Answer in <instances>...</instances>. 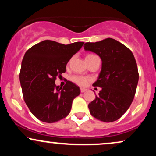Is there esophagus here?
I'll list each match as a JSON object with an SVG mask.
<instances>
[{"instance_id": "34e87169", "label": "esophagus", "mask_w": 156, "mask_h": 156, "mask_svg": "<svg viewBox=\"0 0 156 156\" xmlns=\"http://www.w3.org/2000/svg\"><path fill=\"white\" fill-rule=\"evenodd\" d=\"M80 92L83 93V92H85L87 90V89H85V88H80Z\"/></svg>"}]
</instances>
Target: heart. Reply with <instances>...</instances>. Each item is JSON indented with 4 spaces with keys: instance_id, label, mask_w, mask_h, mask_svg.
<instances>
[{
    "instance_id": "obj_1",
    "label": "heart",
    "mask_w": 156,
    "mask_h": 156,
    "mask_svg": "<svg viewBox=\"0 0 156 156\" xmlns=\"http://www.w3.org/2000/svg\"><path fill=\"white\" fill-rule=\"evenodd\" d=\"M92 55H95L93 54H89L86 56V58H89V57L92 56ZM85 58V59H86ZM72 80L74 83H76L78 85L81 86V87H84L88 83V82L90 80V78L87 76H74L72 78Z\"/></svg>"
}]
</instances>
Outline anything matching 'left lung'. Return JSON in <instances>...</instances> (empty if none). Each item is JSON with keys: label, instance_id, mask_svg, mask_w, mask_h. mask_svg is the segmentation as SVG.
<instances>
[{"label": "left lung", "instance_id": "left-lung-1", "mask_svg": "<svg viewBox=\"0 0 156 156\" xmlns=\"http://www.w3.org/2000/svg\"><path fill=\"white\" fill-rule=\"evenodd\" d=\"M83 47L102 60L98 79L93 83L101 90L88 105L90 114L105 122L117 120L129 108L136 90L139 72L133 54L112 38L87 42Z\"/></svg>", "mask_w": 156, "mask_h": 156}]
</instances>
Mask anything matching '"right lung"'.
<instances>
[{"label": "right lung", "instance_id": "obj_1", "mask_svg": "<svg viewBox=\"0 0 156 156\" xmlns=\"http://www.w3.org/2000/svg\"><path fill=\"white\" fill-rule=\"evenodd\" d=\"M83 44L44 40L25 53L20 73L23 98L30 112L40 121L55 122L70 112L80 88L69 80L62 88L55 86V80L65 73L67 62Z\"/></svg>", "mask_w": 156, "mask_h": 156}]
</instances>
